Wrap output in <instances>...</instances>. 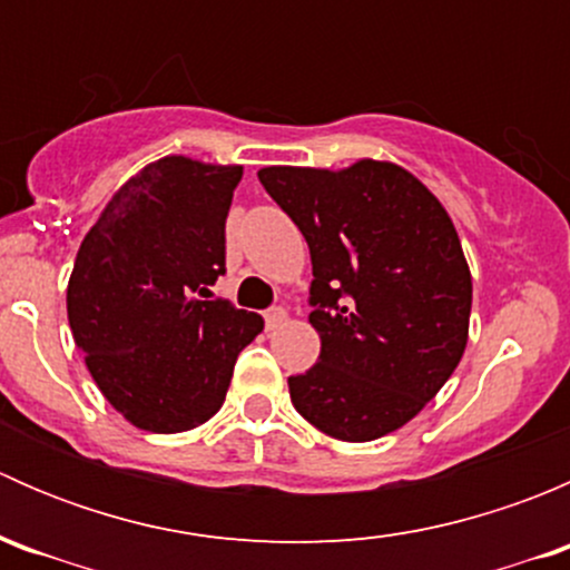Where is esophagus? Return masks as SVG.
<instances>
[{
	"mask_svg": "<svg viewBox=\"0 0 570 570\" xmlns=\"http://www.w3.org/2000/svg\"><path fill=\"white\" fill-rule=\"evenodd\" d=\"M284 320H286V308L284 306H273V308H267V312H264V325H267L269 331H275L278 325H284Z\"/></svg>",
	"mask_w": 570,
	"mask_h": 570,
	"instance_id": "esophagus-1",
	"label": "esophagus"
}]
</instances>
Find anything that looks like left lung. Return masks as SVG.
<instances>
[{"label": "left lung", "mask_w": 570, "mask_h": 570, "mask_svg": "<svg viewBox=\"0 0 570 570\" xmlns=\"http://www.w3.org/2000/svg\"><path fill=\"white\" fill-rule=\"evenodd\" d=\"M258 181L312 250L320 358L289 377L306 422L338 441H375L411 422L465 350L471 275L433 193L392 163L347 170L264 168Z\"/></svg>", "instance_id": "8db88e82"}]
</instances>
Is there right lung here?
Masks as SVG:
<instances>
[{
    "label": "right lung",
    "instance_id": "add662e5",
    "mask_svg": "<svg viewBox=\"0 0 570 570\" xmlns=\"http://www.w3.org/2000/svg\"><path fill=\"white\" fill-rule=\"evenodd\" d=\"M243 168L165 157L131 176L68 281V325L96 386L135 428L181 433L220 411L234 364L264 327L209 297L226 273V217Z\"/></svg>",
    "mask_w": 570,
    "mask_h": 570
}]
</instances>
